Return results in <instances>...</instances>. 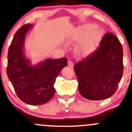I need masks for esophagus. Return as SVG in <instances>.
Returning <instances> with one entry per match:
<instances>
[{"mask_svg": "<svg viewBox=\"0 0 132 132\" xmlns=\"http://www.w3.org/2000/svg\"><path fill=\"white\" fill-rule=\"evenodd\" d=\"M68 66L70 68H73V67L74 64L71 61H68Z\"/></svg>", "mask_w": 132, "mask_h": 132, "instance_id": "34e87169", "label": "esophagus"}]
</instances>
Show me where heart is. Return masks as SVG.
<instances>
[{
    "label": "heart",
    "mask_w": 132,
    "mask_h": 132,
    "mask_svg": "<svg viewBox=\"0 0 132 132\" xmlns=\"http://www.w3.org/2000/svg\"><path fill=\"white\" fill-rule=\"evenodd\" d=\"M103 31L93 24H87L75 31L70 37L73 41L80 40L77 47L80 55H88L94 52L101 39Z\"/></svg>",
    "instance_id": "1"
}]
</instances>
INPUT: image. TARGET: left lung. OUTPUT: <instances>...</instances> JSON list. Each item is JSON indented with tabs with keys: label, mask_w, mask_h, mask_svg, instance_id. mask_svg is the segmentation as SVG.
Listing matches in <instances>:
<instances>
[{
	"label": "left lung",
	"mask_w": 132,
	"mask_h": 132,
	"mask_svg": "<svg viewBox=\"0 0 132 132\" xmlns=\"http://www.w3.org/2000/svg\"><path fill=\"white\" fill-rule=\"evenodd\" d=\"M80 94L91 101L104 100L113 95L123 73V51L112 33L105 34L92 54L74 66Z\"/></svg>",
	"instance_id": "obj_1"
}]
</instances>
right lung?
Here are the masks:
<instances>
[{
    "mask_svg": "<svg viewBox=\"0 0 132 132\" xmlns=\"http://www.w3.org/2000/svg\"><path fill=\"white\" fill-rule=\"evenodd\" d=\"M32 24H25L13 37L7 53V75L18 97L30 105L48 103L55 92L54 86L61 70L67 66V59H48L35 66L24 55L25 37Z\"/></svg>",
    "mask_w": 132,
    "mask_h": 132,
    "instance_id": "1",
    "label": "right lung"
}]
</instances>
